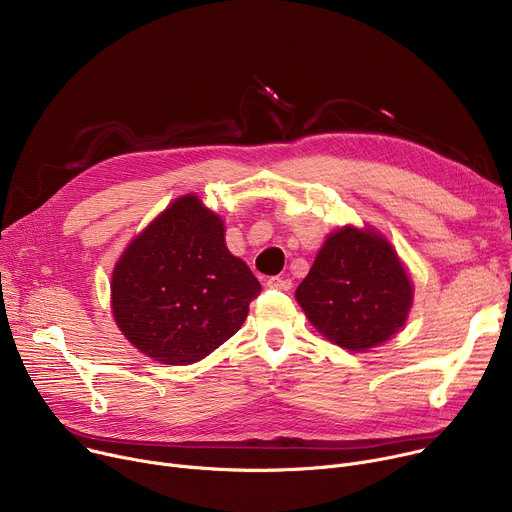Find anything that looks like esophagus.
Instances as JSON below:
<instances>
[{
	"label": "esophagus",
	"instance_id": "34e87169",
	"mask_svg": "<svg viewBox=\"0 0 512 512\" xmlns=\"http://www.w3.org/2000/svg\"><path fill=\"white\" fill-rule=\"evenodd\" d=\"M267 286L274 288V290H290V288H292V280H290V278L274 276V278L267 280Z\"/></svg>",
	"mask_w": 512,
	"mask_h": 512
}]
</instances>
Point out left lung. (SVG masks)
Instances as JSON below:
<instances>
[{"label": "left lung", "mask_w": 512, "mask_h": 512, "mask_svg": "<svg viewBox=\"0 0 512 512\" xmlns=\"http://www.w3.org/2000/svg\"><path fill=\"white\" fill-rule=\"evenodd\" d=\"M412 282L385 238L346 226L319 251L296 300L329 342L352 352L399 331L412 306Z\"/></svg>", "instance_id": "obj_1"}]
</instances>
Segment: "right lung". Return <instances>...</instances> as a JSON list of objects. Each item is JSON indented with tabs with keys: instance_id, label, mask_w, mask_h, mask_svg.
<instances>
[{
	"instance_id": "1",
	"label": "right lung",
	"mask_w": 512,
	"mask_h": 512,
	"mask_svg": "<svg viewBox=\"0 0 512 512\" xmlns=\"http://www.w3.org/2000/svg\"><path fill=\"white\" fill-rule=\"evenodd\" d=\"M261 284L224 243L222 220L195 195L168 206L113 271L119 329L146 356L173 366L212 354L247 319Z\"/></svg>"
}]
</instances>
